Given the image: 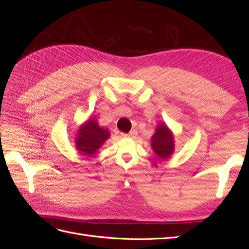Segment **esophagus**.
<instances>
[{"mask_svg":"<svg viewBox=\"0 0 249 249\" xmlns=\"http://www.w3.org/2000/svg\"><path fill=\"white\" fill-rule=\"evenodd\" d=\"M122 136H123V137H126V138H135V137L137 136V132L135 131V130H133V131L129 132L127 134L123 133V134H122Z\"/></svg>","mask_w":249,"mask_h":249,"instance_id":"1","label":"esophagus"}]
</instances>
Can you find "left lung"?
<instances>
[{
    "label": "left lung",
    "instance_id": "8db88e82",
    "mask_svg": "<svg viewBox=\"0 0 249 249\" xmlns=\"http://www.w3.org/2000/svg\"><path fill=\"white\" fill-rule=\"evenodd\" d=\"M153 152L163 160H166L175 153V136L165 123L156 126V131L150 139Z\"/></svg>",
    "mask_w": 249,
    "mask_h": 249
}]
</instances>
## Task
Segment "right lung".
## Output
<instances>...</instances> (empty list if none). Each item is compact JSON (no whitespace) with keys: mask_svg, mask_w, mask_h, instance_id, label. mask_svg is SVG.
I'll use <instances>...</instances> for the list:
<instances>
[{"mask_svg":"<svg viewBox=\"0 0 249 249\" xmlns=\"http://www.w3.org/2000/svg\"><path fill=\"white\" fill-rule=\"evenodd\" d=\"M74 136V145L78 152L83 156L93 157L110 138V132L108 129L102 127L96 118L90 116L79 126Z\"/></svg>","mask_w":249,"mask_h":249,"instance_id":"obj_1","label":"right lung"}]
</instances>
